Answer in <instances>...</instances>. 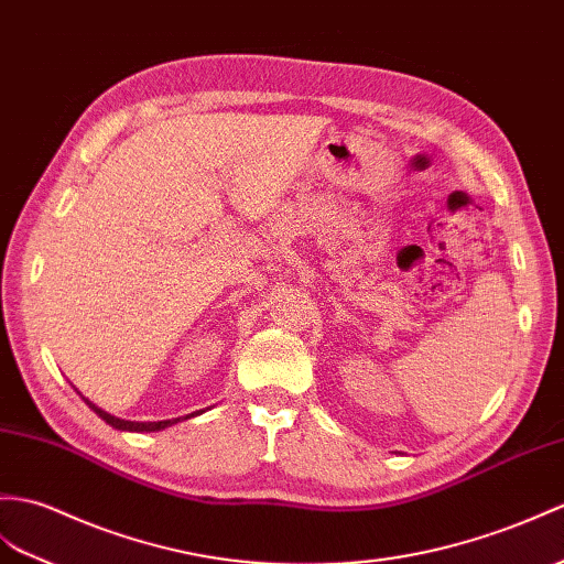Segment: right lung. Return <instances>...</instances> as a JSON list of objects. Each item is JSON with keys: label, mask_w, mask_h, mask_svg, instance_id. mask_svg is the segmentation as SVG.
I'll return each instance as SVG.
<instances>
[{"label": "right lung", "mask_w": 564, "mask_h": 564, "mask_svg": "<svg viewBox=\"0 0 564 564\" xmlns=\"http://www.w3.org/2000/svg\"><path fill=\"white\" fill-rule=\"evenodd\" d=\"M88 405H90V411H96L105 423L108 425H112V427H117V430H129V432H155V430H163V427H167V425H175L180 417H175V421H159V423H134V421H122V417H115V415H110V413H105L102 409H98L96 403H90L88 399H84ZM199 413V411H196ZM196 413H192V415H196ZM192 415H187V417H192Z\"/></svg>", "instance_id": "add662e5"}]
</instances>
